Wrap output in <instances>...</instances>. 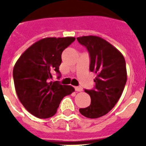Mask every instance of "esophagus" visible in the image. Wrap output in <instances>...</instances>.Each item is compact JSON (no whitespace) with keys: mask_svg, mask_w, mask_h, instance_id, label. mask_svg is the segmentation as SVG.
Masks as SVG:
<instances>
[{"mask_svg":"<svg viewBox=\"0 0 146 146\" xmlns=\"http://www.w3.org/2000/svg\"><path fill=\"white\" fill-rule=\"evenodd\" d=\"M75 89L76 92H81L82 91V88L81 86H76Z\"/></svg>","mask_w":146,"mask_h":146,"instance_id":"obj_1","label":"esophagus"}]
</instances>
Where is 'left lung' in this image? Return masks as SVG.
<instances>
[{
	"mask_svg": "<svg viewBox=\"0 0 146 146\" xmlns=\"http://www.w3.org/2000/svg\"><path fill=\"white\" fill-rule=\"evenodd\" d=\"M76 39L89 51V70L96 74L94 89L85 90L91 97V104L80 112L86 117L98 118L108 113L122 95L127 80L126 61L115 47L98 36Z\"/></svg>",
	"mask_w": 146,
	"mask_h": 146,
	"instance_id": "8db88e82",
	"label": "left lung"
}]
</instances>
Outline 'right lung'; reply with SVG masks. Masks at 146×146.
I'll use <instances>...</instances> for the list:
<instances>
[{
	"label": "right lung",
	"instance_id": "add662e5",
	"mask_svg": "<svg viewBox=\"0 0 146 146\" xmlns=\"http://www.w3.org/2000/svg\"><path fill=\"white\" fill-rule=\"evenodd\" d=\"M75 39L42 38L26 49L15 64L13 76L17 96L33 115L42 119L52 117L63 98L75 91L73 86L58 81L49 82L54 71L60 76L62 52Z\"/></svg>",
	"mask_w": 146,
	"mask_h": 146
}]
</instances>
